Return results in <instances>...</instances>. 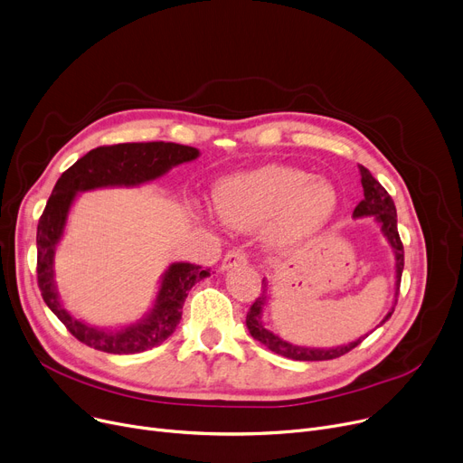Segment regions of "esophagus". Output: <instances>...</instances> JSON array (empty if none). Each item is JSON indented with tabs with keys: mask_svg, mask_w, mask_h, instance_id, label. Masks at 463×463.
I'll return each instance as SVG.
<instances>
[{
	"mask_svg": "<svg viewBox=\"0 0 463 463\" xmlns=\"http://www.w3.org/2000/svg\"><path fill=\"white\" fill-rule=\"evenodd\" d=\"M246 262H248V257H246L244 251L232 250V251H229V253L223 257V260H222V270L225 272V270L232 269V266H240V264H246Z\"/></svg>",
	"mask_w": 463,
	"mask_h": 463,
	"instance_id": "1",
	"label": "esophagus"
}]
</instances>
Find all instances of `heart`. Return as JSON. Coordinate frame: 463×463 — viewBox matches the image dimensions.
Returning a JSON list of instances; mask_svg holds the SVG:
<instances>
[{
	"mask_svg": "<svg viewBox=\"0 0 463 463\" xmlns=\"http://www.w3.org/2000/svg\"><path fill=\"white\" fill-rule=\"evenodd\" d=\"M215 206L223 222L251 231L269 222V240L293 248L317 236L335 213L337 193L325 178L287 165H266L219 182Z\"/></svg>",
	"mask_w": 463,
	"mask_h": 463,
	"instance_id": "1",
	"label": "heart"
}]
</instances>
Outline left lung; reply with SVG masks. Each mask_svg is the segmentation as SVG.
I'll use <instances>...</instances> for the list:
<instances>
[{
	"mask_svg": "<svg viewBox=\"0 0 463 463\" xmlns=\"http://www.w3.org/2000/svg\"><path fill=\"white\" fill-rule=\"evenodd\" d=\"M358 170H360V182H362V187H364V199L354 208L353 217L354 219L373 217V222L381 227L383 236L386 238L388 246L392 248V253H394V269H396V276H394V279H396V283H394V304H392L391 311L384 315V319L377 325V326H381L388 319H391V315L394 313V306L398 302L402 272H403V246H402V240H400V234H398V215H396V206H394L392 197L372 176V173H370L366 166L358 165ZM269 293H270L269 279L262 278V293H260V297L253 302V306L248 311L246 326H248L250 334L253 335V339H257L259 344H262L266 349H270L276 354H281V356L290 358V360H302V362L332 360V358H337V356L349 353L351 349H354L362 342L364 337H368V334H366L364 337L354 339V342H351V344L337 345V347H306V345L290 344V342H287V339H283L281 335L274 334L272 330H269V328L264 326L262 313H264V307L269 306Z\"/></svg>",
	"mask_w": 463,
	"mask_h": 463,
	"instance_id": "8db88e82",
	"label": "left lung"
}]
</instances>
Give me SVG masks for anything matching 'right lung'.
I'll return each instance as SVG.
<instances>
[{
	"label": "right lung",
	"mask_w": 463,
	"mask_h": 463,
	"mask_svg": "<svg viewBox=\"0 0 463 463\" xmlns=\"http://www.w3.org/2000/svg\"><path fill=\"white\" fill-rule=\"evenodd\" d=\"M197 148L175 142H128L101 146L69 166L56 182L37 225V281L43 300L79 342L103 353L135 354L161 345L175 334L191 287L210 270L191 262H173L159 279L152 307L142 319L118 328L93 326L65 309L54 279V255L69 212L80 193L103 187H137L165 176L170 168L194 161Z\"/></svg>",
	"instance_id": "obj_1"
}]
</instances>
